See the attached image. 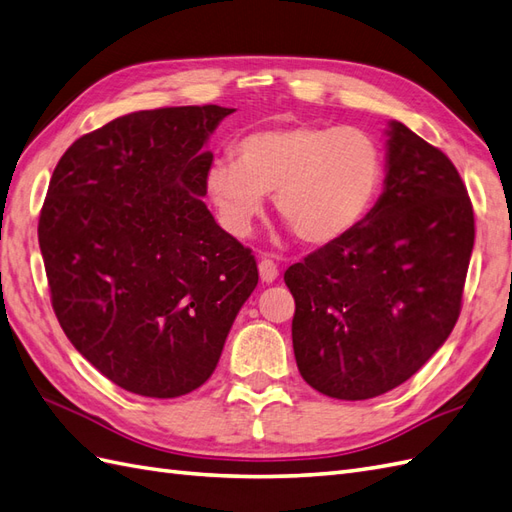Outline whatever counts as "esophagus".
<instances>
[{
  "mask_svg": "<svg viewBox=\"0 0 512 512\" xmlns=\"http://www.w3.org/2000/svg\"><path fill=\"white\" fill-rule=\"evenodd\" d=\"M259 277H261V281L264 283H272L274 279L279 277V268H277V264H274L272 259H261L259 261Z\"/></svg>",
  "mask_w": 512,
  "mask_h": 512,
  "instance_id": "esophagus-1",
  "label": "esophagus"
}]
</instances>
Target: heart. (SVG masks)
<instances>
[{
	"mask_svg": "<svg viewBox=\"0 0 512 512\" xmlns=\"http://www.w3.org/2000/svg\"><path fill=\"white\" fill-rule=\"evenodd\" d=\"M233 160L212 164L205 188L235 238L251 233L264 196L274 194V212L300 244L333 246L368 218L385 181V151L361 127L257 129L233 144Z\"/></svg>",
	"mask_w": 512,
	"mask_h": 512,
	"instance_id": "obj_1",
	"label": "heart"
}]
</instances>
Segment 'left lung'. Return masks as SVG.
<instances>
[{"instance_id":"8db88e82","label":"left lung","mask_w":512,"mask_h":512,"mask_svg":"<svg viewBox=\"0 0 512 512\" xmlns=\"http://www.w3.org/2000/svg\"><path fill=\"white\" fill-rule=\"evenodd\" d=\"M385 190L348 238L285 270L300 376L324 396L391 391L443 346L461 313L474 207L450 157L391 121Z\"/></svg>"}]
</instances>
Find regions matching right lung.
<instances>
[{
  "instance_id": "obj_1",
  "label": "right lung",
  "mask_w": 512,
  "mask_h": 512,
  "mask_svg": "<svg viewBox=\"0 0 512 512\" xmlns=\"http://www.w3.org/2000/svg\"><path fill=\"white\" fill-rule=\"evenodd\" d=\"M231 108L142 110L77 138L38 220L51 307L75 350L131 393L201 387L259 281L203 203L209 134Z\"/></svg>"
}]
</instances>
